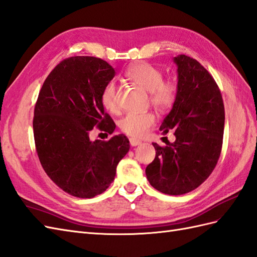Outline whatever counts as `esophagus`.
Wrapping results in <instances>:
<instances>
[{
    "label": "esophagus",
    "mask_w": 257,
    "mask_h": 257,
    "mask_svg": "<svg viewBox=\"0 0 257 257\" xmlns=\"http://www.w3.org/2000/svg\"><path fill=\"white\" fill-rule=\"evenodd\" d=\"M129 141H130V146H131V147H137V146H140V144L142 143L140 140L135 139V138H130Z\"/></svg>",
    "instance_id": "1"
}]
</instances>
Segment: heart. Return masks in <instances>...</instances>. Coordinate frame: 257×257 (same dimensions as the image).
<instances>
[{
  "label": "heart",
  "instance_id": "obj_1",
  "mask_svg": "<svg viewBox=\"0 0 257 257\" xmlns=\"http://www.w3.org/2000/svg\"><path fill=\"white\" fill-rule=\"evenodd\" d=\"M126 77L140 88L150 93V100L156 108L166 109L173 105L176 98V87L173 82L164 81L162 71L147 63L136 64L127 70ZM118 89L114 81H109L105 85L101 102L104 108L116 113L118 110L117 103ZM155 116L152 113H129L124 115L119 127L122 133L135 138H142L154 126Z\"/></svg>",
  "mask_w": 257,
  "mask_h": 257
}]
</instances>
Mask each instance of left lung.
Listing matches in <instances>:
<instances>
[{"instance_id":"obj_1","label":"left lung","mask_w":257,"mask_h":257,"mask_svg":"<svg viewBox=\"0 0 257 257\" xmlns=\"http://www.w3.org/2000/svg\"><path fill=\"white\" fill-rule=\"evenodd\" d=\"M177 66L176 98L160 130H175L165 148L153 143L156 155L146 169L150 185L162 193L180 195L196 189L214 170L222 146L225 107L214 78L187 55Z\"/></svg>"}]
</instances>
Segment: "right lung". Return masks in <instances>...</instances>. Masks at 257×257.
<instances>
[{
  "label": "right lung",
  "instance_id": "right-lung-1",
  "mask_svg": "<svg viewBox=\"0 0 257 257\" xmlns=\"http://www.w3.org/2000/svg\"><path fill=\"white\" fill-rule=\"evenodd\" d=\"M115 77L107 62L93 56L66 58L45 79L35 107L34 136L44 172L72 196L91 199L114 181L118 163L129 151L126 136L90 140L95 126L109 135L115 123L101 94Z\"/></svg>",
  "mask_w": 257,
  "mask_h": 257
}]
</instances>
